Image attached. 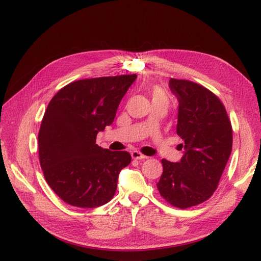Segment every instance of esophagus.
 I'll list each match as a JSON object with an SVG mask.
<instances>
[{
    "instance_id": "34e87169",
    "label": "esophagus",
    "mask_w": 261,
    "mask_h": 261,
    "mask_svg": "<svg viewBox=\"0 0 261 261\" xmlns=\"http://www.w3.org/2000/svg\"><path fill=\"white\" fill-rule=\"evenodd\" d=\"M130 155H132V158H133V160H145V158H147V157H146L145 155H143L142 152H139L138 150L132 151V152H130Z\"/></svg>"
}]
</instances>
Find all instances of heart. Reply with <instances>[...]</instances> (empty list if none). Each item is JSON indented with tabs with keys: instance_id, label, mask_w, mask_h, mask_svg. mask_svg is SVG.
<instances>
[{
	"instance_id": "1",
	"label": "heart",
	"mask_w": 261,
	"mask_h": 261,
	"mask_svg": "<svg viewBox=\"0 0 261 261\" xmlns=\"http://www.w3.org/2000/svg\"><path fill=\"white\" fill-rule=\"evenodd\" d=\"M151 98H152V103H161L166 106L169 103L167 94L165 93V91L162 90L161 87H154V90L151 92Z\"/></svg>"
}]
</instances>
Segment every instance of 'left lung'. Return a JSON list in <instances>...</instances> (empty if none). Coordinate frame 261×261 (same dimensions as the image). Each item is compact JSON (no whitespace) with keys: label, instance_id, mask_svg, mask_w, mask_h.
<instances>
[{"label":"left lung","instance_id":"1","mask_svg":"<svg viewBox=\"0 0 261 261\" xmlns=\"http://www.w3.org/2000/svg\"><path fill=\"white\" fill-rule=\"evenodd\" d=\"M178 100L177 135L181 160H163L157 188L163 198L181 209L204 202L218 186L232 149L230 120L220 99L204 86L186 80H169Z\"/></svg>","mask_w":261,"mask_h":261}]
</instances>
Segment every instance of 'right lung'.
<instances>
[{"label":"right lung","instance_id":"right-lung-1","mask_svg":"<svg viewBox=\"0 0 261 261\" xmlns=\"http://www.w3.org/2000/svg\"><path fill=\"white\" fill-rule=\"evenodd\" d=\"M136 74L81 80L50 99L39 133L43 174L68 205L95 208L109 202L118 175L132 161L127 151L99 147L96 136L116 116Z\"/></svg>","mask_w":261,"mask_h":261}]
</instances>
